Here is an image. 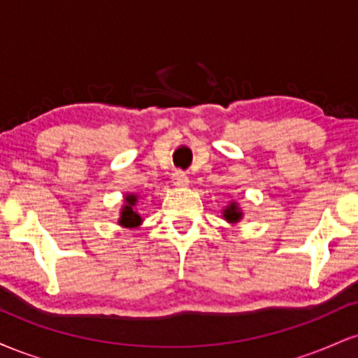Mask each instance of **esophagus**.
Listing matches in <instances>:
<instances>
[{
    "instance_id": "1",
    "label": "esophagus",
    "mask_w": 358,
    "mask_h": 358,
    "mask_svg": "<svg viewBox=\"0 0 358 358\" xmlns=\"http://www.w3.org/2000/svg\"><path fill=\"white\" fill-rule=\"evenodd\" d=\"M171 180H173L175 187H180V188L188 187V183H190V180H188L187 173H185V171H182V170H176L173 176H171Z\"/></svg>"
}]
</instances>
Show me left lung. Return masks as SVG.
Returning <instances> with one entry per match:
<instances>
[{
	"instance_id": "obj_1",
	"label": "left lung",
	"mask_w": 358,
	"mask_h": 358,
	"mask_svg": "<svg viewBox=\"0 0 358 358\" xmlns=\"http://www.w3.org/2000/svg\"><path fill=\"white\" fill-rule=\"evenodd\" d=\"M224 219L227 222H231V224H236V222H239L242 219V212L239 208V205L236 202H231L227 205V207L224 208Z\"/></svg>"
}]
</instances>
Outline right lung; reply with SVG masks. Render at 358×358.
I'll list each match as a JSON object with an SVG mask.
<instances>
[{
	"label": "right lung",
	"instance_id": "obj_1",
	"mask_svg": "<svg viewBox=\"0 0 358 358\" xmlns=\"http://www.w3.org/2000/svg\"><path fill=\"white\" fill-rule=\"evenodd\" d=\"M124 205L121 208V217H119V225L127 229H134L141 224V217L134 210V205L138 202V195H126L124 196Z\"/></svg>",
	"mask_w": 358,
	"mask_h": 358
}]
</instances>
